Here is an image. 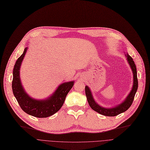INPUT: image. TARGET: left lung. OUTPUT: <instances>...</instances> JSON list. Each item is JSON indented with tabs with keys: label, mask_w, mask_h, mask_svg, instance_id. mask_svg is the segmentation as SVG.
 Masks as SVG:
<instances>
[{
	"label": "left lung",
	"mask_w": 150,
	"mask_h": 150,
	"mask_svg": "<svg viewBox=\"0 0 150 150\" xmlns=\"http://www.w3.org/2000/svg\"><path fill=\"white\" fill-rule=\"evenodd\" d=\"M125 56L127 57L128 62L132 69V73H133L134 80H133V86H132V90L129 92L128 97L126 98V99L122 102V103H120V105H118L115 107H114L112 108H105L103 107H101L98 104H97L96 102V101L94 100L92 92L88 86H85L86 96V97H87V100L89 106L93 110H94V111L97 112L98 113L101 115L112 117V116H115L121 113H123L129 108V107L131 106L132 103L134 98L135 94L138 88V80H137V76L136 66L132 58L129 56L128 53L127 54H125Z\"/></svg>",
	"instance_id": "left-lung-1"
}]
</instances>
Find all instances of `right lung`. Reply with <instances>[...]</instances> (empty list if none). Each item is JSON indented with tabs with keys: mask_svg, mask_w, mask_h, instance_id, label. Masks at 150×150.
Masks as SVG:
<instances>
[{
	"mask_svg": "<svg viewBox=\"0 0 150 150\" xmlns=\"http://www.w3.org/2000/svg\"><path fill=\"white\" fill-rule=\"evenodd\" d=\"M27 50L25 47L21 56L15 63L13 72L12 89L19 106L27 114L38 118L48 117L58 112L65 101L67 93L72 89L74 81L60 84L48 98L36 100L31 98L23 89L20 78V67Z\"/></svg>",
	"mask_w": 150,
	"mask_h": 150,
	"instance_id": "obj_1",
	"label": "right lung"
}]
</instances>
